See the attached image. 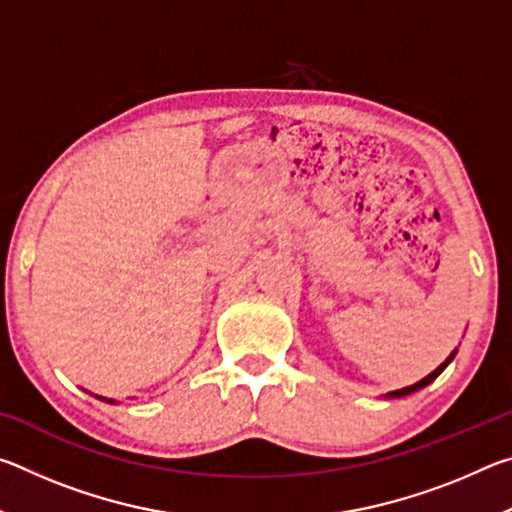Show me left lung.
<instances>
[{"label":"left lung","instance_id":"obj_1","mask_svg":"<svg viewBox=\"0 0 512 512\" xmlns=\"http://www.w3.org/2000/svg\"><path fill=\"white\" fill-rule=\"evenodd\" d=\"M454 354H456V350H454L452 354H449V357H447L443 363H440V366H438L436 370H433L431 375H427V377H424V379H420L418 384H413V386H406V388H400V391H391V393H388L386 397H404V395H411V393H415V391H420V388H424V386H429L431 381L436 379V377L440 375V372H443V370L449 366V361L454 359Z\"/></svg>","mask_w":512,"mask_h":512}]
</instances>
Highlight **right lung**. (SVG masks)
I'll use <instances>...</instances> for the list:
<instances>
[{
	"instance_id": "1",
	"label": "right lung",
	"mask_w": 512,
	"mask_h": 512,
	"mask_svg": "<svg viewBox=\"0 0 512 512\" xmlns=\"http://www.w3.org/2000/svg\"><path fill=\"white\" fill-rule=\"evenodd\" d=\"M99 397V395H97ZM99 400H103V402H110V404H115V400H106V397H99Z\"/></svg>"
}]
</instances>
